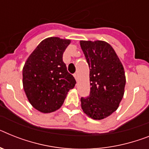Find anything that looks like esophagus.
I'll return each instance as SVG.
<instances>
[{
    "label": "esophagus",
    "instance_id": "1",
    "mask_svg": "<svg viewBox=\"0 0 149 149\" xmlns=\"http://www.w3.org/2000/svg\"><path fill=\"white\" fill-rule=\"evenodd\" d=\"M73 76H74V77H75V79H76V80H78V74H77V73H74V74H73Z\"/></svg>",
    "mask_w": 149,
    "mask_h": 149
}]
</instances>
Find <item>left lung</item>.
I'll return each mask as SVG.
<instances>
[{
	"mask_svg": "<svg viewBox=\"0 0 149 149\" xmlns=\"http://www.w3.org/2000/svg\"><path fill=\"white\" fill-rule=\"evenodd\" d=\"M89 67L90 94L81 98L84 113L102 120L113 113L123 97L126 77L123 65L113 47L103 41H80Z\"/></svg>",
	"mask_w": 149,
	"mask_h": 149,
	"instance_id": "left-lung-1",
	"label": "left lung"
}]
</instances>
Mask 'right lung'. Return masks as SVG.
<instances>
[{
	"instance_id": "1",
	"label": "right lung",
	"mask_w": 149,
	"mask_h": 149,
	"mask_svg": "<svg viewBox=\"0 0 149 149\" xmlns=\"http://www.w3.org/2000/svg\"><path fill=\"white\" fill-rule=\"evenodd\" d=\"M70 40L51 37L33 51L22 69V84L30 104L42 113L62 106L76 80L68 72L63 54Z\"/></svg>"
}]
</instances>
